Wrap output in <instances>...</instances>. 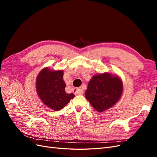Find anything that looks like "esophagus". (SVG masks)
<instances>
[{
  "instance_id": "obj_1",
  "label": "esophagus",
  "mask_w": 157,
  "mask_h": 157,
  "mask_svg": "<svg viewBox=\"0 0 157 157\" xmlns=\"http://www.w3.org/2000/svg\"><path fill=\"white\" fill-rule=\"evenodd\" d=\"M73 92H74V94L75 95H77V94L81 95V94H82L84 93L83 90L81 89V88H74Z\"/></svg>"
}]
</instances>
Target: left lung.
<instances>
[{"instance_id":"1","label":"left lung","mask_w":157,"mask_h":157,"mask_svg":"<svg viewBox=\"0 0 157 157\" xmlns=\"http://www.w3.org/2000/svg\"><path fill=\"white\" fill-rule=\"evenodd\" d=\"M122 90L121 79L117 75L105 73L93 76L88 82L85 96L96 111L103 112L115 105Z\"/></svg>"}]
</instances>
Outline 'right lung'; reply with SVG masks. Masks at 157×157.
Here are the masks:
<instances>
[{
    "mask_svg": "<svg viewBox=\"0 0 157 157\" xmlns=\"http://www.w3.org/2000/svg\"><path fill=\"white\" fill-rule=\"evenodd\" d=\"M63 76V71H52L46 67L36 78L38 96L46 106L56 111L63 109L75 97L73 93H66Z\"/></svg>",
    "mask_w": 157,
    "mask_h": 157,
    "instance_id": "add662e5",
    "label": "right lung"
}]
</instances>
